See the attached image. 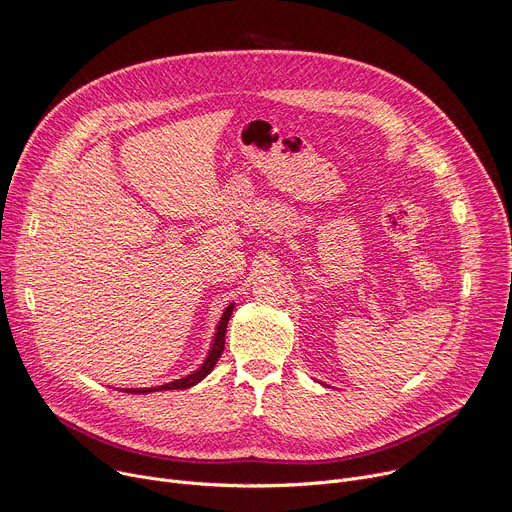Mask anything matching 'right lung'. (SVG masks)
I'll return each instance as SVG.
<instances>
[{"label":"right lung","mask_w":512,"mask_h":512,"mask_svg":"<svg viewBox=\"0 0 512 512\" xmlns=\"http://www.w3.org/2000/svg\"><path fill=\"white\" fill-rule=\"evenodd\" d=\"M232 308H235V304L226 306V310L222 312V318L218 322V329H216V337H214V343H212V349L206 357V361L202 363V367L198 371H194V374H190L188 378H181V380H175V382H169V384H163V386H157V388H126L124 392L128 394H147V392H161V390H185V388H192L196 386L198 382H202L210 371L214 369L218 357L222 355L224 351V335H226V324H228V318L232 314Z\"/></svg>","instance_id":"add662e5"}]
</instances>
